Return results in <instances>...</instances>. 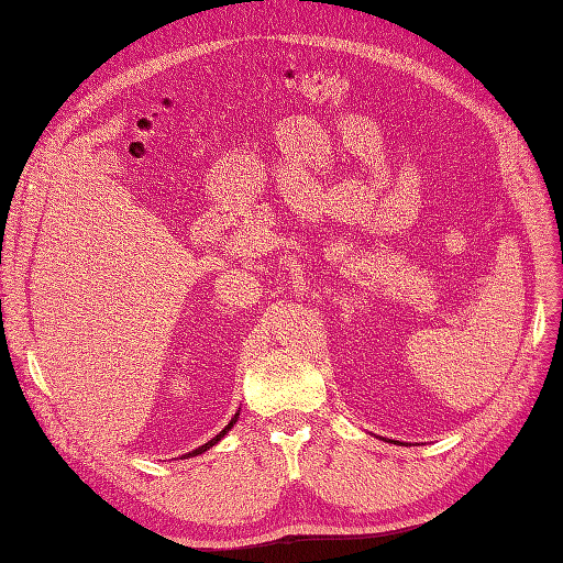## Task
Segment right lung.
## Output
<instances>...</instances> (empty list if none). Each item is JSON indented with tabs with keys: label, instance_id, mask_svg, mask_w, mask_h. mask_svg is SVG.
Returning a JSON list of instances; mask_svg holds the SVG:
<instances>
[{
	"label": "right lung",
	"instance_id": "add662e5",
	"mask_svg": "<svg viewBox=\"0 0 563 563\" xmlns=\"http://www.w3.org/2000/svg\"><path fill=\"white\" fill-rule=\"evenodd\" d=\"M238 417H240V410H238V412H235V417H232V419H230V423H228V426H225V429H223V431H221V433H219V435H217V438H211V440H209V442H205V444H202V448H198V450H192V452H188V454H184V456H198V454H202V452H207V450H209V448H214V444H217V442H219V440H221V438H223V435H225V433H228V431H230V429H232V426H235V421H238Z\"/></svg>",
	"mask_w": 563,
	"mask_h": 563
}]
</instances>
